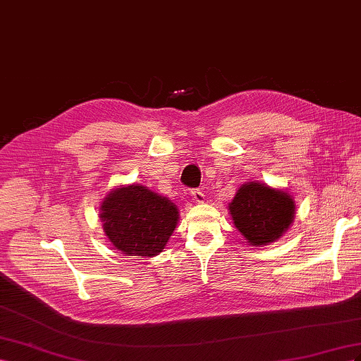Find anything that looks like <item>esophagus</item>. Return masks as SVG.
I'll return each mask as SVG.
<instances>
[{
  "label": "esophagus",
  "instance_id": "esophagus-1",
  "mask_svg": "<svg viewBox=\"0 0 361 361\" xmlns=\"http://www.w3.org/2000/svg\"><path fill=\"white\" fill-rule=\"evenodd\" d=\"M192 197H193V201L198 202V204H202L205 202V195L201 192V190H192Z\"/></svg>",
  "mask_w": 361,
  "mask_h": 361
}]
</instances>
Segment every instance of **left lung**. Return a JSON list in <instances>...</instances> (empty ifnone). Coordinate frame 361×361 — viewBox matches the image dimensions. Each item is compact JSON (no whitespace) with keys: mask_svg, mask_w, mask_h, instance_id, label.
I'll use <instances>...</instances> for the list:
<instances>
[{"mask_svg":"<svg viewBox=\"0 0 361 361\" xmlns=\"http://www.w3.org/2000/svg\"><path fill=\"white\" fill-rule=\"evenodd\" d=\"M235 228L246 243L266 246L281 239L295 221L292 195L260 181H246L228 204Z\"/></svg>","mask_w":361,"mask_h":361,"instance_id":"1","label":"left lung"}]
</instances>
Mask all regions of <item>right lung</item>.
I'll return each instance as SVG.
<instances>
[{
	"label": "right lung",
	"instance_id": "obj_1",
	"mask_svg": "<svg viewBox=\"0 0 361 361\" xmlns=\"http://www.w3.org/2000/svg\"><path fill=\"white\" fill-rule=\"evenodd\" d=\"M99 219L113 248L143 259L164 250L180 212L169 198L142 184H121L102 200Z\"/></svg>",
	"mask_w": 361,
	"mask_h": 361
}]
</instances>
